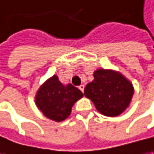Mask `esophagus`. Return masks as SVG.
Returning a JSON list of instances; mask_svg holds the SVG:
<instances>
[{"label":"esophagus","mask_w":154,"mask_h":154,"mask_svg":"<svg viewBox=\"0 0 154 154\" xmlns=\"http://www.w3.org/2000/svg\"><path fill=\"white\" fill-rule=\"evenodd\" d=\"M84 88H85V86L84 85H81V86H79V89L83 93L84 92Z\"/></svg>","instance_id":"obj_1"}]
</instances>
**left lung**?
Wrapping results in <instances>:
<instances>
[{
	"mask_svg": "<svg viewBox=\"0 0 154 154\" xmlns=\"http://www.w3.org/2000/svg\"><path fill=\"white\" fill-rule=\"evenodd\" d=\"M94 77V81L85 87L84 95L94 103L99 113L116 117L129 107L134 88L125 76L110 69H98Z\"/></svg>",
	"mask_w": 154,
	"mask_h": 154,
	"instance_id": "left-lung-1",
	"label": "left lung"
}]
</instances>
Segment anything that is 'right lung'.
Wrapping results in <instances>:
<instances>
[{
    "mask_svg": "<svg viewBox=\"0 0 154 154\" xmlns=\"http://www.w3.org/2000/svg\"><path fill=\"white\" fill-rule=\"evenodd\" d=\"M83 94L77 88L68 83L64 85L58 76L47 79L38 89L35 103L43 115L56 122L66 120L71 115L72 108Z\"/></svg>",
    "mask_w": 154,
    "mask_h": 154,
    "instance_id": "obj_1",
    "label": "right lung"
}]
</instances>
